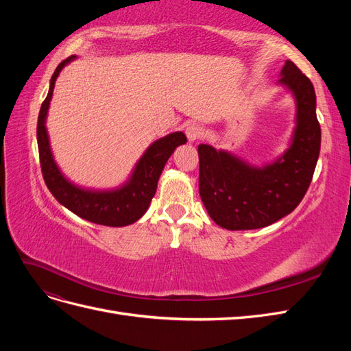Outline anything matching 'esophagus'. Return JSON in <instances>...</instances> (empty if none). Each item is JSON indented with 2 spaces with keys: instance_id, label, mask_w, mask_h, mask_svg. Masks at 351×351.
I'll use <instances>...</instances> for the list:
<instances>
[{
  "instance_id": "obj_1",
  "label": "esophagus",
  "mask_w": 351,
  "mask_h": 351,
  "mask_svg": "<svg viewBox=\"0 0 351 351\" xmlns=\"http://www.w3.org/2000/svg\"><path fill=\"white\" fill-rule=\"evenodd\" d=\"M186 136L189 142H196L199 139H202V137L205 136V129L202 125L193 123V124H189L186 127Z\"/></svg>"
}]
</instances>
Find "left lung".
<instances>
[{
  "mask_svg": "<svg viewBox=\"0 0 351 351\" xmlns=\"http://www.w3.org/2000/svg\"><path fill=\"white\" fill-rule=\"evenodd\" d=\"M280 84L295 99L291 143L278 159L253 167L227 151L199 145V193L209 217L226 230H256L291 214L312 182L321 151L312 82L287 60Z\"/></svg>",
  "mask_w": 351,
  "mask_h": 351,
  "instance_id": "left-lung-1",
  "label": "left lung"
}]
</instances>
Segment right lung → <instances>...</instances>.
Returning a JSON list of instances; mask_svg holds the SVG:
<instances>
[{
	"label": "right lung",
	"mask_w": 351,
	"mask_h": 351,
	"mask_svg": "<svg viewBox=\"0 0 351 351\" xmlns=\"http://www.w3.org/2000/svg\"><path fill=\"white\" fill-rule=\"evenodd\" d=\"M76 56L61 61L56 69L49 82L48 95L45 101L42 102L39 111L36 137L42 176H44L45 184L52 196L77 217L95 222V224L108 227H124L133 224L143 217L149 208L151 200L156 192L158 180L161 177L168 158L171 156L177 146L187 142V137L183 132H176L154 142L137 161L130 178L117 189L90 190L71 183L60 171L54 161L45 123L58 74Z\"/></svg>",
	"instance_id": "add662e5"
}]
</instances>
